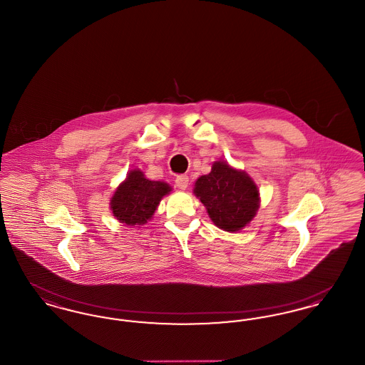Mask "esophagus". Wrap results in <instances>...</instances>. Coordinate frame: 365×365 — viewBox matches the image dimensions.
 <instances>
[{"mask_svg":"<svg viewBox=\"0 0 365 365\" xmlns=\"http://www.w3.org/2000/svg\"><path fill=\"white\" fill-rule=\"evenodd\" d=\"M175 186L180 190H186L189 186V176L187 175H179L175 178Z\"/></svg>","mask_w":365,"mask_h":365,"instance_id":"34e87169","label":"esophagus"}]
</instances>
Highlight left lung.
<instances>
[{
  "label": "left lung",
  "instance_id": "8db88e82",
  "mask_svg": "<svg viewBox=\"0 0 365 365\" xmlns=\"http://www.w3.org/2000/svg\"><path fill=\"white\" fill-rule=\"evenodd\" d=\"M192 191L210 220L228 232L247 226L260 207V192L253 179L226 161H215L212 171L197 179Z\"/></svg>",
  "mask_w": 365,
  "mask_h": 365
}]
</instances>
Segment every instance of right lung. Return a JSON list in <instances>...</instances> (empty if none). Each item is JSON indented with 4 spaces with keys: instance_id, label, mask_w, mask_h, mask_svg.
<instances>
[{
    "instance_id": "1",
    "label": "right lung",
    "mask_w": 365,
    "mask_h": 365,
    "mask_svg": "<svg viewBox=\"0 0 365 365\" xmlns=\"http://www.w3.org/2000/svg\"><path fill=\"white\" fill-rule=\"evenodd\" d=\"M171 186L165 182L149 180L140 170H133L110 198L113 216L127 226H142L155 215L161 198Z\"/></svg>"
}]
</instances>
